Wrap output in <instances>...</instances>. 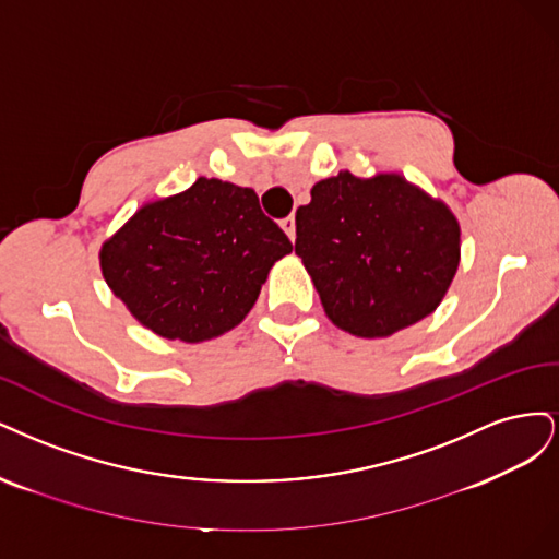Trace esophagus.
I'll list each match as a JSON object with an SVG mask.
<instances>
[{"label": "esophagus", "instance_id": "esophagus-1", "mask_svg": "<svg viewBox=\"0 0 559 559\" xmlns=\"http://www.w3.org/2000/svg\"><path fill=\"white\" fill-rule=\"evenodd\" d=\"M281 227H283V231L287 234V239H290V241H295V237H297V227H295V215H287V218H283V221H281Z\"/></svg>", "mask_w": 559, "mask_h": 559}]
</instances>
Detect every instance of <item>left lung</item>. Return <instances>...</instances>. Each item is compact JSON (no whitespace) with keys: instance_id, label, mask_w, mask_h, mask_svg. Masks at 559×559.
Wrapping results in <instances>:
<instances>
[{"instance_id":"1","label":"left lung","mask_w":559,"mask_h":559,"mask_svg":"<svg viewBox=\"0 0 559 559\" xmlns=\"http://www.w3.org/2000/svg\"><path fill=\"white\" fill-rule=\"evenodd\" d=\"M295 253L328 318L385 338L437 311L460 266V223L397 171L318 181L297 209Z\"/></svg>"}]
</instances>
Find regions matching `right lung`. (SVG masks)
Returning <instances> with one entry per match:
<instances>
[{"label":"right lung","mask_w":559,"mask_h":559,"mask_svg":"<svg viewBox=\"0 0 559 559\" xmlns=\"http://www.w3.org/2000/svg\"><path fill=\"white\" fill-rule=\"evenodd\" d=\"M290 250L255 190L202 176L143 204L102 243L99 266L143 328L200 344L239 325Z\"/></svg>","instance_id":"right-lung-1"}]
</instances>
